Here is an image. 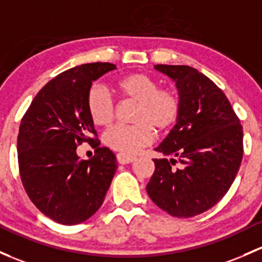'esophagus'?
Wrapping results in <instances>:
<instances>
[{
    "mask_svg": "<svg viewBox=\"0 0 262 262\" xmlns=\"http://www.w3.org/2000/svg\"><path fill=\"white\" fill-rule=\"evenodd\" d=\"M117 159H118V163L128 164V163H132V162L136 161V157L128 156V154H125V153H118Z\"/></svg>",
    "mask_w": 262,
    "mask_h": 262,
    "instance_id": "1",
    "label": "esophagus"
}]
</instances>
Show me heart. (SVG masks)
I'll use <instances>...</instances> for the list:
<instances>
[{
    "mask_svg": "<svg viewBox=\"0 0 262 262\" xmlns=\"http://www.w3.org/2000/svg\"><path fill=\"white\" fill-rule=\"evenodd\" d=\"M118 90L125 100L137 103L132 125H117L104 134V142L112 149L122 153H136L149 144L154 129L166 133L177 123L181 114V99L170 88H161L152 76L133 73L120 78ZM86 110L92 122L108 126L114 119L115 104L112 95L100 85H94L86 95Z\"/></svg>",
    "mask_w": 262,
    "mask_h": 262,
    "instance_id": "b5f03b06",
    "label": "heart"
}]
</instances>
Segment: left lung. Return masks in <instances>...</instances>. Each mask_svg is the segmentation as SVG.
<instances>
[{"label": "left lung", "mask_w": 262, "mask_h": 262, "mask_svg": "<svg viewBox=\"0 0 262 262\" xmlns=\"http://www.w3.org/2000/svg\"><path fill=\"white\" fill-rule=\"evenodd\" d=\"M154 69L176 81L181 114L156 148L163 158L153 159L148 196L170 216L193 217L213 207L235 181L244 156L242 125L224 92L196 69Z\"/></svg>", "instance_id": "1"}]
</instances>
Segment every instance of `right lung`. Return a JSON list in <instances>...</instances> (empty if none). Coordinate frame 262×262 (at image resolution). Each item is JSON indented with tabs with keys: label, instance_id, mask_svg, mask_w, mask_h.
Wrapping results in <instances>:
<instances>
[{
	"label": "right lung",
	"instance_id": "add662e5",
	"mask_svg": "<svg viewBox=\"0 0 262 262\" xmlns=\"http://www.w3.org/2000/svg\"><path fill=\"white\" fill-rule=\"evenodd\" d=\"M114 69L110 62H92L59 74L37 93L21 120L17 157L22 184L32 203L57 224L78 225L90 219L103 205L117 170L115 154L99 147L86 110L93 81ZM82 141L96 148L92 160L76 154Z\"/></svg>",
	"mask_w": 262,
	"mask_h": 262
}]
</instances>
